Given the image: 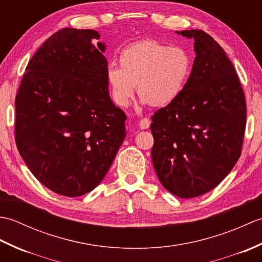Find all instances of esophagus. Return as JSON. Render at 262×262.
<instances>
[{
    "label": "esophagus",
    "mask_w": 262,
    "mask_h": 262,
    "mask_svg": "<svg viewBox=\"0 0 262 262\" xmlns=\"http://www.w3.org/2000/svg\"><path fill=\"white\" fill-rule=\"evenodd\" d=\"M151 125V120L148 118H143L140 120V128L141 129H147V128Z\"/></svg>",
    "instance_id": "obj_1"
}]
</instances>
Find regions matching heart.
<instances>
[{"instance_id":"b5f03b06","label":"heart","mask_w":262,"mask_h":262,"mask_svg":"<svg viewBox=\"0 0 262 262\" xmlns=\"http://www.w3.org/2000/svg\"><path fill=\"white\" fill-rule=\"evenodd\" d=\"M119 68L107 69L111 98L119 107H127L136 85L142 103L164 108L179 99L191 74L192 60L186 49L169 47L157 40H142L122 49Z\"/></svg>"}]
</instances>
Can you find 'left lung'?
Wrapping results in <instances>:
<instances>
[{
	"mask_svg": "<svg viewBox=\"0 0 262 262\" xmlns=\"http://www.w3.org/2000/svg\"><path fill=\"white\" fill-rule=\"evenodd\" d=\"M177 33L193 39L196 57L182 96L152 116V161L166 190L193 198L220 185L237 162L247 108L224 49L203 30Z\"/></svg>",
	"mask_w": 262,
	"mask_h": 262,
	"instance_id": "obj_1",
	"label": "left lung"
}]
</instances>
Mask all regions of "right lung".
<instances>
[{"mask_svg":"<svg viewBox=\"0 0 262 262\" xmlns=\"http://www.w3.org/2000/svg\"><path fill=\"white\" fill-rule=\"evenodd\" d=\"M91 29L54 33L27 65L15 98V143L46 188L79 197L102 181L126 137L109 96L105 45Z\"/></svg>","mask_w":262,"mask_h":262,"instance_id":"right-lung-1","label":"right lung"}]
</instances>
